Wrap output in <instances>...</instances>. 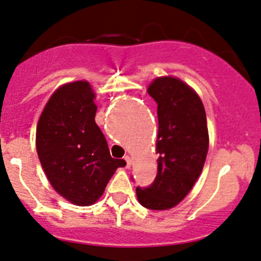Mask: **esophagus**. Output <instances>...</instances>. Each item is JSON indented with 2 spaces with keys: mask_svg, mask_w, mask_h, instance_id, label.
Returning <instances> with one entry per match:
<instances>
[{
  "mask_svg": "<svg viewBox=\"0 0 261 261\" xmlns=\"http://www.w3.org/2000/svg\"><path fill=\"white\" fill-rule=\"evenodd\" d=\"M125 161H126V166H127V168H130L131 166V163H133V160H131V157L128 156H125Z\"/></svg>",
  "mask_w": 261,
  "mask_h": 261,
  "instance_id": "1",
  "label": "esophagus"
}]
</instances>
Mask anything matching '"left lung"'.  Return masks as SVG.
I'll return each mask as SVG.
<instances>
[{"instance_id": "obj_1", "label": "left lung", "mask_w": 261, "mask_h": 261, "mask_svg": "<svg viewBox=\"0 0 261 261\" xmlns=\"http://www.w3.org/2000/svg\"><path fill=\"white\" fill-rule=\"evenodd\" d=\"M147 91L157 102V175L151 186L136 187V196L148 210H170L203 170L210 144L205 110L198 93L173 76L154 79Z\"/></svg>"}]
</instances>
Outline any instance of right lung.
Segmentation results:
<instances>
[{"label":"right lung","instance_id":"1","mask_svg":"<svg viewBox=\"0 0 261 261\" xmlns=\"http://www.w3.org/2000/svg\"><path fill=\"white\" fill-rule=\"evenodd\" d=\"M88 82L63 84L50 96L36 128L40 163L53 189L75 205H91L125 160L110 156L96 125L97 107Z\"/></svg>","mask_w":261,"mask_h":261}]
</instances>
